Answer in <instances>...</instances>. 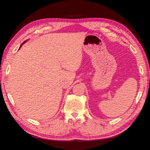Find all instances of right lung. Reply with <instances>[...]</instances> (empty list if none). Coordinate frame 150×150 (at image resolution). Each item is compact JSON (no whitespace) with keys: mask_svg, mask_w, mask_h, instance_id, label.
<instances>
[{"mask_svg":"<svg viewBox=\"0 0 150 150\" xmlns=\"http://www.w3.org/2000/svg\"><path fill=\"white\" fill-rule=\"evenodd\" d=\"M26 42V41H25V42H23V43H22V44H21V46H20V47H19V49H20V48H21V46H22V45H23V43H25V42Z\"/></svg>","mask_w":150,"mask_h":150,"instance_id":"obj_1","label":"right lung"}]
</instances>
